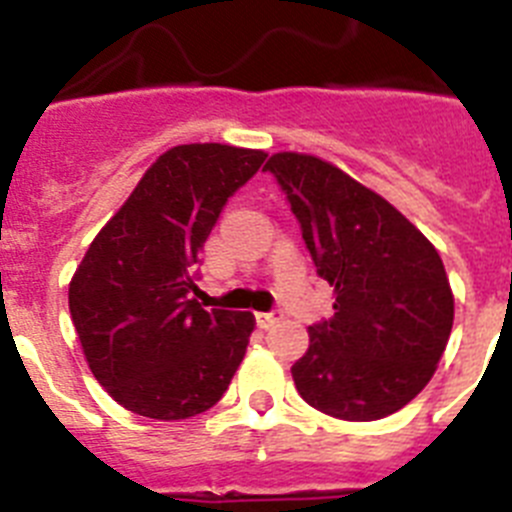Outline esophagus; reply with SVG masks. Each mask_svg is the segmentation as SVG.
<instances>
[{"instance_id":"34e87169","label":"esophagus","mask_w":512,"mask_h":512,"mask_svg":"<svg viewBox=\"0 0 512 512\" xmlns=\"http://www.w3.org/2000/svg\"><path fill=\"white\" fill-rule=\"evenodd\" d=\"M282 320V312L279 310H271V312H256V323L259 328H271V325H277Z\"/></svg>"}]
</instances>
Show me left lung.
I'll list each match as a JSON object with an SVG mask.
<instances>
[{"instance_id":"1","label":"left lung","mask_w":512,"mask_h":512,"mask_svg":"<svg viewBox=\"0 0 512 512\" xmlns=\"http://www.w3.org/2000/svg\"><path fill=\"white\" fill-rule=\"evenodd\" d=\"M302 228L333 318L310 325L292 366L307 405L341 420H379L431 382L454 325V295L433 243L377 192L305 153L266 161Z\"/></svg>"}]
</instances>
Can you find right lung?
I'll return each instance as SVG.
<instances>
[{
  "label": "right lung",
  "mask_w": 512,
  "mask_h": 512,
  "mask_svg": "<svg viewBox=\"0 0 512 512\" xmlns=\"http://www.w3.org/2000/svg\"><path fill=\"white\" fill-rule=\"evenodd\" d=\"M264 158L220 143L171 148L84 253L69 284L71 320L97 382L130 413H205L241 366L251 312H207L189 295L225 202Z\"/></svg>",
  "instance_id": "obj_1"
}]
</instances>
